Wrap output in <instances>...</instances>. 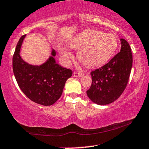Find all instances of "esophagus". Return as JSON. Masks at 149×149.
<instances>
[{
  "label": "esophagus",
  "mask_w": 149,
  "mask_h": 149,
  "mask_svg": "<svg viewBox=\"0 0 149 149\" xmlns=\"http://www.w3.org/2000/svg\"><path fill=\"white\" fill-rule=\"evenodd\" d=\"M83 76V73H79V72H74L73 73V76L75 78H78V77H81Z\"/></svg>",
  "instance_id": "esophagus-1"
}]
</instances>
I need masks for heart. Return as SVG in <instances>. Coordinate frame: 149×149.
I'll list each match as a JSON object with an SVG mask.
<instances>
[{"label": "heart", "instance_id": "obj_1", "mask_svg": "<svg viewBox=\"0 0 149 149\" xmlns=\"http://www.w3.org/2000/svg\"><path fill=\"white\" fill-rule=\"evenodd\" d=\"M71 48L78 50L77 57L87 67H96L106 63L118 46L117 37L113 34L89 30L77 34L68 42ZM61 55L69 62L72 54L67 48L61 50Z\"/></svg>", "mask_w": 149, "mask_h": 149}]
</instances>
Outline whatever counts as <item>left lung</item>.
I'll list each match as a JSON object with an SVG mask.
<instances>
[{"label":"left lung","instance_id":"left-lung-1","mask_svg":"<svg viewBox=\"0 0 149 149\" xmlns=\"http://www.w3.org/2000/svg\"><path fill=\"white\" fill-rule=\"evenodd\" d=\"M121 50L108 63L91 73L92 83L87 94L93 103L105 105L115 101L126 89L132 66L131 48L121 38Z\"/></svg>","mask_w":149,"mask_h":149}]
</instances>
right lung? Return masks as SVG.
Instances as JSON below:
<instances>
[{"mask_svg":"<svg viewBox=\"0 0 149 149\" xmlns=\"http://www.w3.org/2000/svg\"><path fill=\"white\" fill-rule=\"evenodd\" d=\"M26 37L25 35L21 37L14 52L12 60L14 76L21 91L29 99L45 106L51 105L60 98L72 71L57 63L54 49H52L51 56L39 65L23 60L20 51Z\"/></svg>","mask_w":149,"mask_h":149,"instance_id":"right-lung-1","label":"right lung"}]
</instances>
